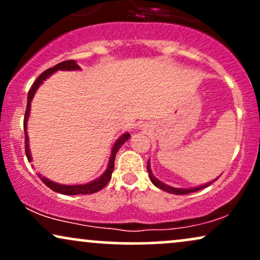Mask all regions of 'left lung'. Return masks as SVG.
Listing matches in <instances>:
<instances>
[{"instance_id":"obj_1","label":"left lung","mask_w":260,"mask_h":260,"mask_svg":"<svg viewBox=\"0 0 260 260\" xmlns=\"http://www.w3.org/2000/svg\"><path fill=\"white\" fill-rule=\"evenodd\" d=\"M147 170H148V174H149V177H150V181L153 182L154 186H156L157 188H160V189L165 190V192L168 193H172V194H189V193H193V192H197V190H201L203 188L210 186L213 182H215L217 178H215L214 181H210L208 182V183H204V184H201V186H197V187H192V188H175V187H171L169 186V184L164 183V182H161L157 180L156 177L153 175V171H151V168H150V160H148V166H147Z\"/></svg>"}]
</instances>
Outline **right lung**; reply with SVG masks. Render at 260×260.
I'll return each mask as SVG.
<instances>
[{"label": "right lung", "mask_w": 260, "mask_h": 260, "mask_svg": "<svg viewBox=\"0 0 260 260\" xmlns=\"http://www.w3.org/2000/svg\"><path fill=\"white\" fill-rule=\"evenodd\" d=\"M80 67L77 64V62L74 59H70V61H63L61 63L56 64L55 67L49 68L45 72H43L40 76L38 77V79L35 80L34 84L31 85L30 90L28 92V103H26V110H25V116H24V134H25V154L26 157H28L29 162H31V153L30 149H29V137H28V132H26V128H28V120H29V115H30V107H31V101L32 98H34L35 92L39 89V86L44 83V80H46L49 78L51 74H53L57 71H79ZM131 134L129 133H123L121 137H118V139L116 140L115 144L111 149V155H110L109 159V164H107V168L105 170L103 175L99 176L96 180L88 182V183L84 184H61V183H56L46 177H41V181L46 184L47 187L51 188L52 190L55 192L61 193V194H66V196H77V194H91V193H96L99 192L100 189H103L104 187L109 183V181L111 180V175L113 172V168H115V157L117 151L120 150V148L124 143L129 139Z\"/></svg>", "instance_id": "obj_1"}]
</instances>
